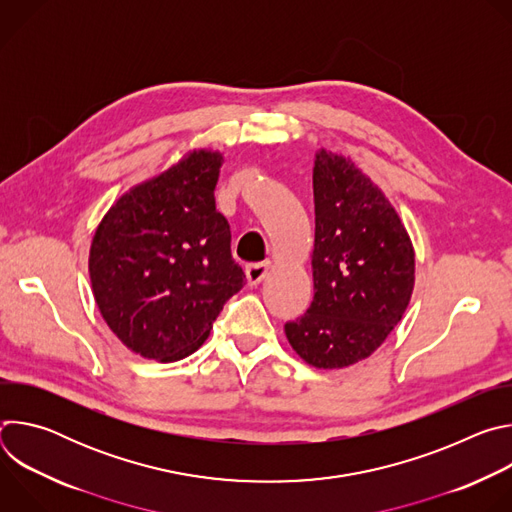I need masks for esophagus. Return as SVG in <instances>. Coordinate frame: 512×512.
Instances as JSON below:
<instances>
[{"label":"esophagus","mask_w":512,"mask_h":512,"mask_svg":"<svg viewBox=\"0 0 512 512\" xmlns=\"http://www.w3.org/2000/svg\"><path fill=\"white\" fill-rule=\"evenodd\" d=\"M271 265L265 261V263H253V265H247L245 267V277H247V283L249 285H259L267 273H269Z\"/></svg>","instance_id":"obj_1"}]
</instances>
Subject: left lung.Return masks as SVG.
<instances>
[{"mask_svg": "<svg viewBox=\"0 0 512 512\" xmlns=\"http://www.w3.org/2000/svg\"><path fill=\"white\" fill-rule=\"evenodd\" d=\"M314 298L283 326L300 358L344 369L369 358L401 322L415 285V251L389 198L350 158L316 152Z\"/></svg>", "mask_w": 512, "mask_h": 512, "instance_id": "8db88e82", "label": "left lung"}]
</instances>
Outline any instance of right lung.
Wrapping results in <instances>:
<instances>
[{"mask_svg": "<svg viewBox=\"0 0 512 512\" xmlns=\"http://www.w3.org/2000/svg\"><path fill=\"white\" fill-rule=\"evenodd\" d=\"M225 158L192 150L129 188L105 212L89 251L99 312L135 354L180 360L202 346L225 302L245 285L214 188Z\"/></svg>", "mask_w": 512, "mask_h": 512, "instance_id": "1", "label": "right lung"}]
</instances>
